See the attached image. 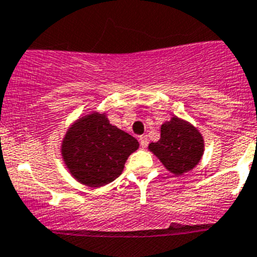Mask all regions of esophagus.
Segmentation results:
<instances>
[{
    "label": "esophagus",
    "mask_w": 257,
    "mask_h": 257,
    "mask_svg": "<svg viewBox=\"0 0 257 257\" xmlns=\"http://www.w3.org/2000/svg\"><path fill=\"white\" fill-rule=\"evenodd\" d=\"M139 140H140L141 148H147L148 144H149V140H148V136L147 135H141L140 138H139Z\"/></svg>",
    "instance_id": "1"
}]
</instances>
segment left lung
I'll list each match as a JSON object with an SVG mask.
<instances>
[{"mask_svg":"<svg viewBox=\"0 0 257 257\" xmlns=\"http://www.w3.org/2000/svg\"><path fill=\"white\" fill-rule=\"evenodd\" d=\"M148 148L166 169L176 176H182L201 161L204 139L194 124L173 116L161 126V139L150 143Z\"/></svg>","mask_w":257,"mask_h":257,"instance_id":"obj_1","label":"left lung"}]
</instances>
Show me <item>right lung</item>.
I'll return each mask as SVG.
<instances>
[{"label":"right lung","mask_w":257,"mask_h":257,"mask_svg":"<svg viewBox=\"0 0 257 257\" xmlns=\"http://www.w3.org/2000/svg\"><path fill=\"white\" fill-rule=\"evenodd\" d=\"M139 141L109 123L107 114L93 112L80 116L67 128L61 143L66 168L77 182L102 187L116 180Z\"/></svg>","instance_id":"1"}]
</instances>
